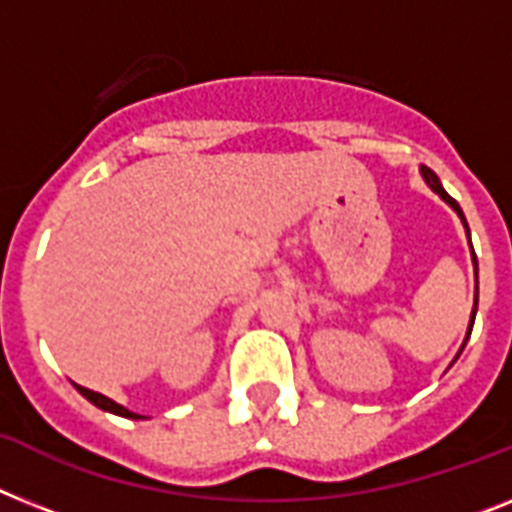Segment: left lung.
<instances>
[{"label": "left lung", "instance_id": "obj_1", "mask_svg": "<svg viewBox=\"0 0 512 512\" xmlns=\"http://www.w3.org/2000/svg\"><path fill=\"white\" fill-rule=\"evenodd\" d=\"M421 175H424V180H426V183H429V188H432L434 193H439V196H442V201H447V204H450L455 211H458V217L463 219V225H466V232H468V222H466V217H463V211H460L458 201H455L453 196H447V190L442 188V183H439V177L434 175V172L429 170V167H421ZM474 264H476V253H474ZM476 306H479V287H476V301H474V314H471V327H474ZM471 327H468V335H471ZM466 340H468V337H466ZM463 348H466V345H463ZM463 348H460V350H463Z\"/></svg>", "mask_w": 512, "mask_h": 512}]
</instances>
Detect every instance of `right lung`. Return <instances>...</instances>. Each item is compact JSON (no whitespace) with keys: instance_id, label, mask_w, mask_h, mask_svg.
<instances>
[{"instance_id":"obj_1","label":"right lung","mask_w":512,"mask_h":512,"mask_svg":"<svg viewBox=\"0 0 512 512\" xmlns=\"http://www.w3.org/2000/svg\"><path fill=\"white\" fill-rule=\"evenodd\" d=\"M80 395L86 400H91V403L96 405V408H101V411H109V413H117V416H125V418H143V416H135V413H130L128 408H122L120 403H114V400L104 398L101 392H94V390H86V387H78Z\"/></svg>"}]
</instances>
